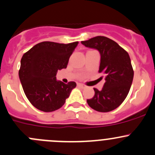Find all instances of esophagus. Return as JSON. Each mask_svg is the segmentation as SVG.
Returning a JSON list of instances; mask_svg holds the SVG:
<instances>
[{
	"instance_id": "esophagus-1",
	"label": "esophagus",
	"mask_w": 155,
	"mask_h": 155,
	"mask_svg": "<svg viewBox=\"0 0 155 155\" xmlns=\"http://www.w3.org/2000/svg\"><path fill=\"white\" fill-rule=\"evenodd\" d=\"M78 85H79V87H81L82 88H85V87H86L85 85H83V84H82V83H79L78 84Z\"/></svg>"
}]
</instances>
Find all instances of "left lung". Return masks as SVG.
<instances>
[{
	"label": "left lung",
	"mask_w": 155,
	"mask_h": 155,
	"mask_svg": "<svg viewBox=\"0 0 155 155\" xmlns=\"http://www.w3.org/2000/svg\"><path fill=\"white\" fill-rule=\"evenodd\" d=\"M81 43L98 51L101 55L98 72L103 73L105 79L102 89L94 88V97L88 99L87 103L98 112L113 110L125 100L133 80L134 71L129 54L104 36H96Z\"/></svg>",
	"instance_id": "1"
}]
</instances>
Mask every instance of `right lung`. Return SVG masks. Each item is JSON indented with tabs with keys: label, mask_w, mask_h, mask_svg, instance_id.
<instances>
[{
	"label": "right lung",
	"mask_w": 155,
	"mask_h": 155,
	"mask_svg": "<svg viewBox=\"0 0 155 155\" xmlns=\"http://www.w3.org/2000/svg\"><path fill=\"white\" fill-rule=\"evenodd\" d=\"M78 41L60 44L43 41L35 45L21 59L19 77L30 103L44 112L61 108L76 88L75 82L58 81V70L67 68Z\"/></svg>",
	"instance_id": "add662e5"
}]
</instances>
